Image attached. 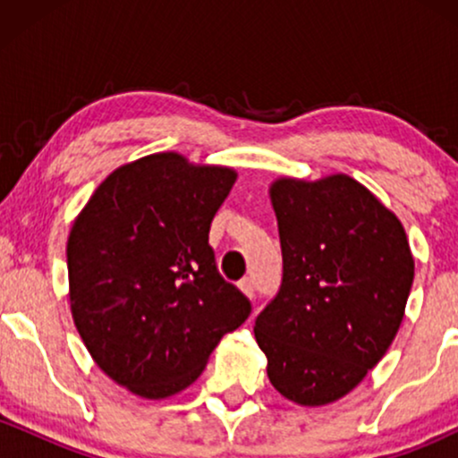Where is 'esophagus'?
Listing matches in <instances>:
<instances>
[{"mask_svg":"<svg viewBox=\"0 0 458 458\" xmlns=\"http://www.w3.org/2000/svg\"><path fill=\"white\" fill-rule=\"evenodd\" d=\"M239 288L247 297H254V280H251V277H243V280L239 282Z\"/></svg>","mask_w":458,"mask_h":458,"instance_id":"1","label":"esophagus"}]
</instances>
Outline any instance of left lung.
Segmentation results:
<instances>
[{
    "label": "left lung",
    "instance_id": "8db88e82",
    "mask_svg": "<svg viewBox=\"0 0 458 458\" xmlns=\"http://www.w3.org/2000/svg\"><path fill=\"white\" fill-rule=\"evenodd\" d=\"M282 284L256 318L271 386L320 407L343 398L390 349L413 284L403 224L346 174L271 189Z\"/></svg>",
    "mask_w": 458,
    "mask_h": 458
}]
</instances>
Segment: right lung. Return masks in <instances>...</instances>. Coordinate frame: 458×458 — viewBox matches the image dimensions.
<instances>
[{
    "mask_svg": "<svg viewBox=\"0 0 458 458\" xmlns=\"http://www.w3.org/2000/svg\"><path fill=\"white\" fill-rule=\"evenodd\" d=\"M236 172L157 152L114 170L71 228V312L109 379L159 401L202 375L251 303L208 245Z\"/></svg>",
    "mask_w": 458,
    "mask_h": 458,
    "instance_id": "obj_1",
    "label": "right lung"
}]
</instances>
